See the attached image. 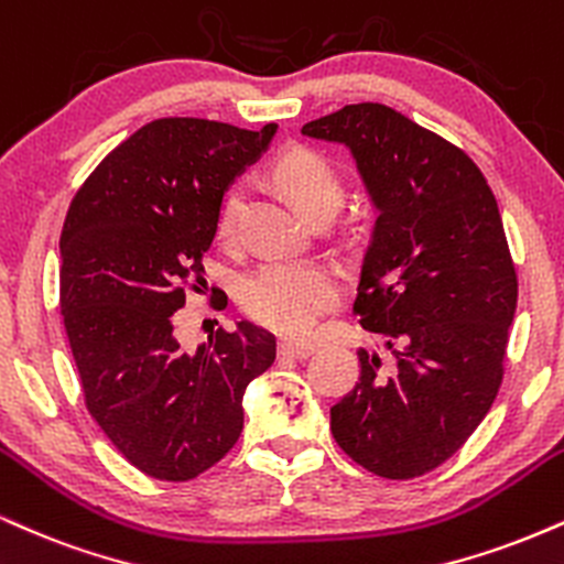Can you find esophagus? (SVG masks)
Listing matches in <instances>:
<instances>
[{"instance_id": "1", "label": "esophagus", "mask_w": 564, "mask_h": 564, "mask_svg": "<svg viewBox=\"0 0 564 564\" xmlns=\"http://www.w3.org/2000/svg\"><path fill=\"white\" fill-rule=\"evenodd\" d=\"M314 350H316V346L311 340H284L282 343V354L293 356V359H308Z\"/></svg>"}]
</instances>
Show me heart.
I'll list each match as a JSON object with an SVG mask.
<instances>
[{"label":"heart","mask_w":564,"mask_h":564,"mask_svg":"<svg viewBox=\"0 0 564 564\" xmlns=\"http://www.w3.org/2000/svg\"><path fill=\"white\" fill-rule=\"evenodd\" d=\"M276 184L297 205L301 214H314L324 205L343 203V178L327 158L311 150H290L274 165ZM242 187H231L218 210V237L235 235L242 210ZM337 282L327 267L316 261L274 258L258 267L242 282V303L250 316L282 333H303L329 303Z\"/></svg>","instance_id":"obj_1"}]
</instances>
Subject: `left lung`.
<instances>
[{
    "label": "left lung",
    "instance_id": "obj_1",
    "mask_svg": "<svg viewBox=\"0 0 564 564\" xmlns=\"http://www.w3.org/2000/svg\"><path fill=\"white\" fill-rule=\"evenodd\" d=\"M301 134L354 158L377 216L354 311L395 356L386 375L361 350L329 427L369 473L420 478L465 446L505 375L518 274L499 205L465 152L388 105H346Z\"/></svg>",
    "mask_w": 564,
    "mask_h": 564
}]
</instances>
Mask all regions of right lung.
<instances>
[{
  "instance_id": "right-lung-1",
  "label": "right lung",
  "mask_w": 564,
  "mask_h": 564,
  "mask_svg": "<svg viewBox=\"0 0 564 564\" xmlns=\"http://www.w3.org/2000/svg\"><path fill=\"white\" fill-rule=\"evenodd\" d=\"M276 129L158 118L97 165L65 216L59 311L86 409L150 478L214 467L240 438L245 390L276 359L274 335L250 322L195 350L174 333L184 282L203 284L224 195Z\"/></svg>"
}]
</instances>
